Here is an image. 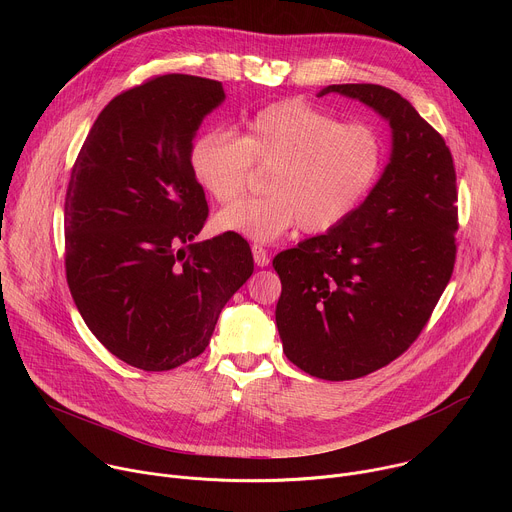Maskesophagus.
I'll return each mask as SVG.
<instances>
[{"mask_svg":"<svg viewBox=\"0 0 512 512\" xmlns=\"http://www.w3.org/2000/svg\"><path fill=\"white\" fill-rule=\"evenodd\" d=\"M251 251H253V259H255L257 267H267L269 265V253L261 245H253Z\"/></svg>","mask_w":512,"mask_h":512,"instance_id":"esophagus-1","label":"esophagus"}]
</instances>
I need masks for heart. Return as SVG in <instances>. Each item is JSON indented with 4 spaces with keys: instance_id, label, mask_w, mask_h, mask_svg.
<instances>
[{
    "instance_id": "1",
    "label": "heart",
    "mask_w": 512,
    "mask_h": 512,
    "mask_svg": "<svg viewBox=\"0 0 512 512\" xmlns=\"http://www.w3.org/2000/svg\"><path fill=\"white\" fill-rule=\"evenodd\" d=\"M251 165L270 170L268 194L227 206L214 227L271 243L298 225L310 235L342 225L379 182L385 145L371 125L285 99L253 115L237 137L214 129L190 148L198 186L221 204L244 191Z\"/></svg>"
}]
</instances>
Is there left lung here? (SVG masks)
<instances>
[{
	"label": "left lung",
	"instance_id": "obj_1",
	"mask_svg": "<svg viewBox=\"0 0 512 512\" xmlns=\"http://www.w3.org/2000/svg\"><path fill=\"white\" fill-rule=\"evenodd\" d=\"M389 121L391 156L336 229L281 251L275 322L285 356L312 377L350 381L401 356L427 324L456 261V172L444 137L399 93L330 85Z\"/></svg>",
	"mask_w": 512,
	"mask_h": 512
}]
</instances>
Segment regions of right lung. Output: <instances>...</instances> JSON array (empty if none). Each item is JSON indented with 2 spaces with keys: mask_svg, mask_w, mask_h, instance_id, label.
Returning <instances> with one entry per match:
<instances>
[{
  "mask_svg": "<svg viewBox=\"0 0 512 512\" xmlns=\"http://www.w3.org/2000/svg\"><path fill=\"white\" fill-rule=\"evenodd\" d=\"M218 81L164 75L117 95L93 123L64 200L66 281L85 324L119 360L170 371L204 352L253 273L237 233L194 241L208 216L190 168Z\"/></svg>",
  "mask_w": 512,
  "mask_h": 512,
  "instance_id": "1",
  "label": "right lung"
}]
</instances>
